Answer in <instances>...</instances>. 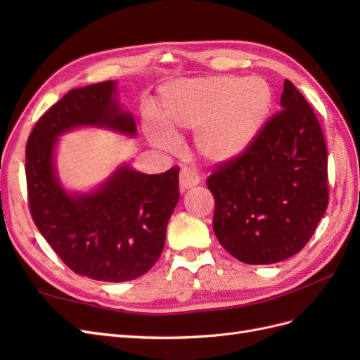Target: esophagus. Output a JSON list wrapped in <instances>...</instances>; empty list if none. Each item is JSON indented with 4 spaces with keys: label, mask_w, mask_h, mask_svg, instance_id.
<instances>
[{
    "label": "esophagus",
    "mask_w": 360,
    "mask_h": 360,
    "mask_svg": "<svg viewBox=\"0 0 360 360\" xmlns=\"http://www.w3.org/2000/svg\"><path fill=\"white\" fill-rule=\"evenodd\" d=\"M179 183H180V189L186 191L189 188H193V186H197V184H200V177L193 171H191L188 168H183L180 171Z\"/></svg>",
    "instance_id": "esophagus-1"
}]
</instances>
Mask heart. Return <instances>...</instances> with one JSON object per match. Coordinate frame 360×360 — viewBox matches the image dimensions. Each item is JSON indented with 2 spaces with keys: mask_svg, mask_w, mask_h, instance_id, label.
I'll list each match as a JSON object with an SVG mask.
<instances>
[{
  "mask_svg": "<svg viewBox=\"0 0 360 360\" xmlns=\"http://www.w3.org/2000/svg\"><path fill=\"white\" fill-rule=\"evenodd\" d=\"M274 103V93L263 78L210 75L167 85L158 105L159 124L148 135L159 147H172L183 132H193L198 156L224 165L255 143Z\"/></svg>",
  "mask_w": 360,
  "mask_h": 360,
  "instance_id": "1",
  "label": "heart"
}]
</instances>
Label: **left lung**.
Instances as JSON below:
<instances>
[{"label": "left lung", "instance_id": "left-lung-1", "mask_svg": "<svg viewBox=\"0 0 360 360\" xmlns=\"http://www.w3.org/2000/svg\"><path fill=\"white\" fill-rule=\"evenodd\" d=\"M282 110L246 153L216 165L213 231L234 258L274 264L309 242L329 204L328 148L317 115L288 79Z\"/></svg>", "mask_w": 360, "mask_h": 360}]
</instances>
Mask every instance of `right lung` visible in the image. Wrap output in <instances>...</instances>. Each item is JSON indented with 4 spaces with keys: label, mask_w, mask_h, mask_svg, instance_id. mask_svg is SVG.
<instances>
[{
    "label": "right lung",
    "mask_w": 360,
    "mask_h": 360,
    "mask_svg": "<svg viewBox=\"0 0 360 360\" xmlns=\"http://www.w3.org/2000/svg\"><path fill=\"white\" fill-rule=\"evenodd\" d=\"M79 126L136 134L132 114L115 101V82L70 90L31 130L25 148L30 212L41 236L75 274L105 282L132 281L155 266L179 202V167L162 174L118 168L91 193H68L57 179V138Z\"/></svg>",
    "instance_id": "obj_1"
}]
</instances>
